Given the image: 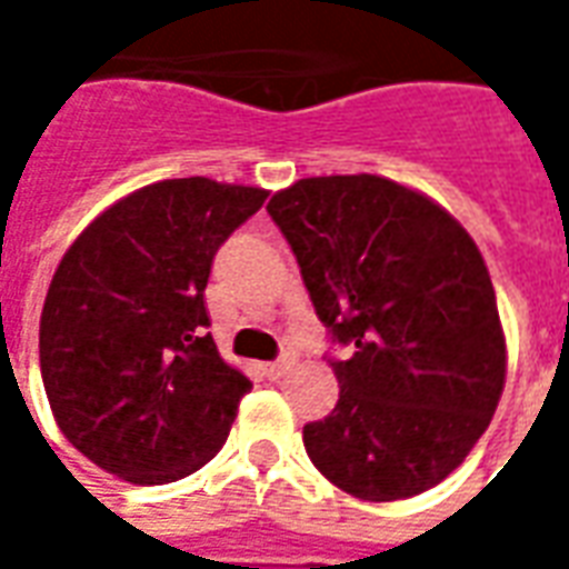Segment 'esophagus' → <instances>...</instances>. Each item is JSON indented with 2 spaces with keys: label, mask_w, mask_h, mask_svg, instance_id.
Here are the masks:
<instances>
[{
  "label": "esophagus",
  "mask_w": 569,
  "mask_h": 569,
  "mask_svg": "<svg viewBox=\"0 0 569 569\" xmlns=\"http://www.w3.org/2000/svg\"><path fill=\"white\" fill-rule=\"evenodd\" d=\"M292 366H296V359L283 357V359H277V362H268V366H264V375H268L271 381H280L283 375L292 371Z\"/></svg>",
  "instance_id": "34e87169"
}]
</instances>
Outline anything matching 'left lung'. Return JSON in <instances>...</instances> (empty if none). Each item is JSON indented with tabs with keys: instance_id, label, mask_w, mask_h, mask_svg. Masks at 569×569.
<instances>
[{
	"instance_id": "obj_1",
	"label": "left lung",
	"mask_w": 569,
	"mask_h": 569,
	"mask_svg": "<svg viewBox=\"0 0 569 569\" xmlns=\"http://www.w3.org/2000/svg\"><path fill=\"white\" fill-rule=\"evenodd\" d=\"M268 212L332 341L338 406L305 427L335 488L390 502L436 488L488 429L506 338L476 240L436 200L383 176H310Z\"/></svg>"
}]
</instances>
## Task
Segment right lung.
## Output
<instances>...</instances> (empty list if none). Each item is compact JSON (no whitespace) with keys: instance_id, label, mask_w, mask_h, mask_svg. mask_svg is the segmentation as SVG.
Wrapping results in <instances>:
<instances>
[{"instance_id":"1","label":"right lung","mask_w":569,"mask_h":569,"mask_svg":"<svg viewBox=\"0 0 569 569\" xmlns=\"http://www.w3.org/2000/svg\"><path fill=\"white\" fill-rule=\"evenodd\" d=\"M268 198L207 176L163 179L100 212L48 286L39 362L60 432L130 485L210 463L249 378L203 308L216 252Z\"/></svg>"}]
</instances>
